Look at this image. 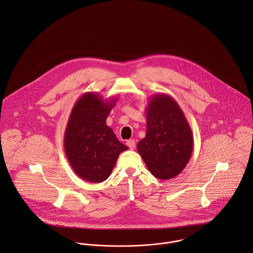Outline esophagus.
<instances>
[{
    "label": "esophagus",
    "instance_id": "esophagus-1",
    "mask_svg": "<svg viewBox=\"0 0 253 253\" xmlns=\"http://www.w3.org/2000/svg\"><path fill=\"white\" fill-rule=\"evenodd\" d=\"M126 145L130 148V149H134L135 148V140L134 139H129L126 141Z\"/></svg>",
    "mask_w": 253,
    "mask_h": 253
}]
</instances>
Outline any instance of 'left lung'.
<instances>
[{"instance_id": "obj_1", "label": "left lung", "mask_w": 253, "mask_h": 253, "mask_svg": "<svg viewBox=\"0 0 253 253\" xmlns=\"http://www.w3.org/2000/svg\"><path fill=\"white\" fill-rule=\"evenodd\" d=\"M146 135L137 150L148 170L161 180L177 176L187 166L194 139L177 102L169 94L151 97L146 108Z\"/></svg>"}]
</instances>
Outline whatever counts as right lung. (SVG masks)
I'll use <instances>...</instances> for the list:
<instances>
[{"instance_id":"obj_1","label":"right lung","mask_w":253,"mask_h":253,"mask_svg":"<svg viewBox=\"0 0 253 253\" xmlns=\"http://www.w3.org/2000/svg\"><path fill=\"white\" fill-rule=\"evenodd\" d=\"M117 99H103L95 92H85L71 111L63 145L73 170L84 180L92 183L106 180L119 155L128 149L106 125Z\"/></svg>"}]
</instances>
